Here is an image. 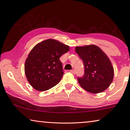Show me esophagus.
Wrapping results in <instances>:
<instances>
[{"instance_id": "obj_1", "label": "esophagus", "mask_w": 130, "mask_h": 130, "mask_svg": "<svg viewBox=\"0 0 130 130\" xmlns=\"http://www.w3.org/2000/svg\"><path fill=\"white\" fill-rule=\"evenodd\" d=\"M70 72H71L72 74H76V71H75V70H74V69L71 70L70 71Z\"/></svg>"}]
</instances>
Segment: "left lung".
Instances as JSON below:
<instances>
[{"label":"left lung","instance_id":"1","mask_svg":"<svg viewBox=\"0 0 130 130\" xmlns=\"http://www.w3.org/2000/svg\"><path fill=\"white\" fill-rule=\"evenodd\" d=\"M75 50L84 64V75L78 78L81 87L92 93L105 91L114 78V69L108 56L95 45L76 46Z\"/></svg>","mask_w":130,"mask_h":130}]
</instances>
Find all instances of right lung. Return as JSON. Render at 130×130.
<instances>
[{
  "label": "right lung",
  "instance_id": "right-lung-1",
  "mask_svg": "<svg viewBox=\"0 0 130 130\" xmlns=\"http://www.w3.org/2000/svg\"><path fill=\"white\" fill-rule=\"evenodd\" d=\"M69 49V46L53 39L36 45L24 64L25 74L29 84L39 91L48 90L56 85L64 74L59 58Z\"/></svg>",
  "mask_w": 130,
  "mask_h": 130
}]
</instances>
